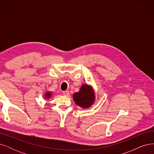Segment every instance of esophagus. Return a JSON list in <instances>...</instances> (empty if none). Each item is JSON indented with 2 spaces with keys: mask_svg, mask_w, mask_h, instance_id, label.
Returning a JSON list of instances; mask_svg holds the SVG:
<instances>
[{
  "mask_svg": "<svg viewBox=\"0 0 154 154\" xmlns=\"http://www.w3.org/2000/svg\"><path fill=\"white\" fill-rule=\"evenodd\" d=\"M63 94L65 96H69V91H63Z\"/></svg>",
  "mask_w": 154,
  "mask_h": 154,
  "instance_id": "esophagus-1",
  "label": "esophagus"
}]
</instances>
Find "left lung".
<instances>
[{"label": "left lung", "mask_w": 154, "mask_h": 154, "mask_svg": "<svg viewBox=\"0 0 154 154\" xmlns=\"http://www.w3.org/2000/svg\"><path fill=\"white\" fill-rule=\"evenodd\" d=\"M72 97L78 106L83 109H87L94 103L95 92L92 86L85 83L82 85L79 92L74 93Z\"/></svg>", "instance_id": "8db88e82"}]
</instances>
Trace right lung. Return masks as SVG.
Returning a JSON list of instances; mask_svg holds the SVG:
<instances>
[{
    "label": "right lung",
    "instance_id": "add662e5",
    "mask_svg": "<svg viewBox=\"0 0 154 154\" xmlns=\"http://www.w3.org/2000/svg\"><path fill=\"white\" fill-rule=\"evenodd\" d=\"M51 96H52V93H51V92L48 91L45 92V94H44V97L45 99H49Z\"/></svg>",
    "mask_w": 154,
    "mask_h": 154
}]
</instances>
